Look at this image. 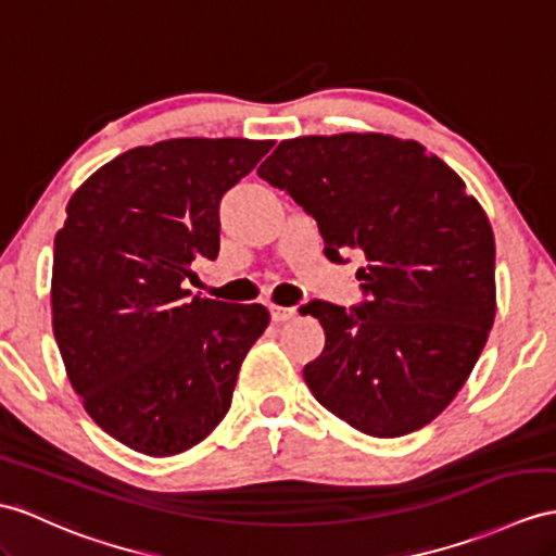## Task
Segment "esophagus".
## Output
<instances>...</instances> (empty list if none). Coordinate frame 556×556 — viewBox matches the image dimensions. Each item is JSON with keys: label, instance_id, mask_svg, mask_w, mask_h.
<instances>
[{"label": "esophagus", "instance_id": "1", "mask_svg": "<svg viewBox=\"0 0 556 556\" xmlns=\"http://www.w3.org/2000/svg\"><path fill=\"white\" fill-rule=\"evenodd\" d=\"M268 311H270V318H274V323H286V320H290V318L296 316V308H294V306L268 304Z\"/></svg>", "mask_w": 556, "mask_h": 556}]
</instances>
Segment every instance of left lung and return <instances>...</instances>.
Masks as SVG:
<instances>
[{
    "label": "left lung",
    "instance_id": "left-lung-1",
    "mask_svg": "<svg viewBox=\"0 0 556 556\" xmlns=\"http://www.w3.org/2000/svg\"><path fill=\"white\" fill-rule=\"evenodd\" d=\"M318 224L325 256L361 250L365 302H308L323 354L304 365L320 405L394 439L441 415L495 318V238L465 181L417 141L334 134L282 141L256 169Z\"/></svg>",
    "mask_w": 556,
    "mask_h": 556
}]
</instances>
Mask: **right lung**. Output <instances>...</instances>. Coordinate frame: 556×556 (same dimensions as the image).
<instances>
[{"instance_id":"add662e5","label":"right lung","mask_w":556,"mask_h":556,"mask_svg":"<svg viewBox=\"0 0 556 556\" xmlns=\"http://www.w3.org/2000/svg\"><path fill=\"white\" fill-rule=\"evenodd\" d=\"M274 141L169 139L117 155L77 188L53 240L51 314L67 380L105 434L169 457L231 408L262 304L184 290L219 254V202Z\"/></svg>"}]
</instances>
